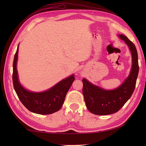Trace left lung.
I'll use <instances>...</instances> for the list:
<instances>
[{"label":"left lung","mask_w":146,"mask_h":146,"mask_svg":"<svg viewBox=\"0 0 146 146\" xmlns=\"http://www.w3.org/2000/svg\"><path fill=\"white\" fill-rule=\"evenodd\" d=\"M129 47L132 53V66L129 76L119 88L113 90H105L92 84L85 78L83 82V95L86 108L92 113L105 115L119 111L131 98L135 87L139 73L138 54L135 45L124 35H120Z\"/></svg>","instance_id":"left-lung-1"}]
</instances>
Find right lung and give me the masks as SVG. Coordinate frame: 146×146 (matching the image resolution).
<instances>
[{
    "label": "right lung",
    "instance_id": "add662e5",
    "mask_svg": "<svg viewBox=\"0 0 146 146\" xmlns=\"http://www.w3.org/2000/svg\"><path fill=\"white\" fill-rule=\"evenodd\" d=\"M18 48L19 46L13 61L12 81L19 99L27 109L33 113L48 115L58 111L63 105L67 92L75 80L74 75L61 80L48 91L41 93L27 91L21 86L18 80L16 68Z\"/></svg>",
    "mask_w": 146,
    "mask_h": 146
}]
</instances>
